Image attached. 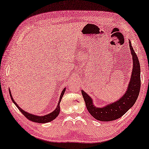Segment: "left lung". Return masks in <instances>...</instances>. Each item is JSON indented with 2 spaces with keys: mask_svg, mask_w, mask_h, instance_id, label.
<instances>
[{
  "mask_svg": "<svg viewBox=\"0 0 149 149\" xmlns=\"http://www.w3.org/2000/svg\"><path fill=\"white\" fill-rule=\"evenodd\" d=\"M129 48L132 56V71L127 90L120 98L103 107L94 106L93 100L81 90L86 108L92 116L100 121H112L120 118L136 102L141 88V68L138 57L129 40Z\"/></svg>",
  "mask_w": 149,
  "mask_h": 149,
  "instance_id": "obj_1",
  "label": "left lung"
}]
</instances>
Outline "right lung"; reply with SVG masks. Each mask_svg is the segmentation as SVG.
I'll list each match as a JSON object with an SVG mask.
<instances>
[{"mask_svg": "<svg viewBox=\"0 0 149 149\" xmlns=\"http://www.w3.org/2000/svg\"><path fill=\"white\" fill-rule=\"evenodd\" d=\"M65 89H66L65 88H64L63 91L61 92L60 97H59V100L58 102V104H57L56 108H55V109L53 110L52 112H51L48 114L44 115V116H37V115L32 114H31V113H29L27 112H26V111L23 110L21 107H19V105H18V104L16 103V102L13 100L12 94H11V92L10 91V89H9V94H10V96L11 97V100H12L13 102L15 104V106H16L18 108V109L21 111V112L26 118L29 119L31 121L34 122V123H49V122L53 120H54L55 118H56L57 116L59 115V112H60V106H59V104H60L62 97H63L64 93H65Z\"/></svg>", "mask_w": 149, "mask_h": 149, "instance_id": "1", "label": "right lung"}]
</instances>
